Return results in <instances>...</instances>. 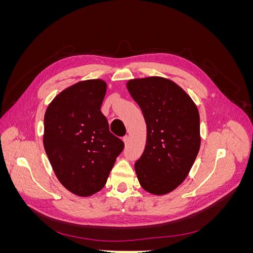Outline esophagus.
<instances>
[{"mask_svg":"<svg viewBox=\"0 0 253 253\" xmlns=\"http://www.w3.org/2000/svg\"><path fill=\"white\" fill-rule=\"evenodd\" d=\"M128 141H129V137H128V136H125V137H124V142H125V144L126 145V144L128 143Z\"/></svg>","mask_w":253,"mask_h":253,"instance_id":"esophagus-1","label":"esophagus"}]
</instances>
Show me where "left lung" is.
<instances>
[{
  "mask_svg": "<svg viewBox=\"0 0 253 253\" xmlns=\"http://www.w3.org/2000/svg\"><path fill=\"white\" fill-rule=\"evenodd\" d=\"M127 90L147 125V143L135 171L140 186L163 195L186 179L201 147L200 114L192 99L169 79L129 80Z\"/></svg>",
  "mask_w": 253,
  "mask_h": 253,
  "instance_id": "1",
  "label": "left lung"
}]
</instances>
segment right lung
<instances>
[{
  "label": "right lung",
  "instance_id": "1",
  "mask_svg": "<svg viewBox=\"0 0 253 253\" xmlns=\"http://www.w3.org/2000/svg\"><path fill=\"white\" fill-rule=\"evenodd\" d=\"M106 83L81 81L53 99L44 116L43 143L60 182L72 193L100 191L125 143L101 113Z\"/></svg>",
  "mask_w": 253,
  "mask_h": 253
}]
</instances>
